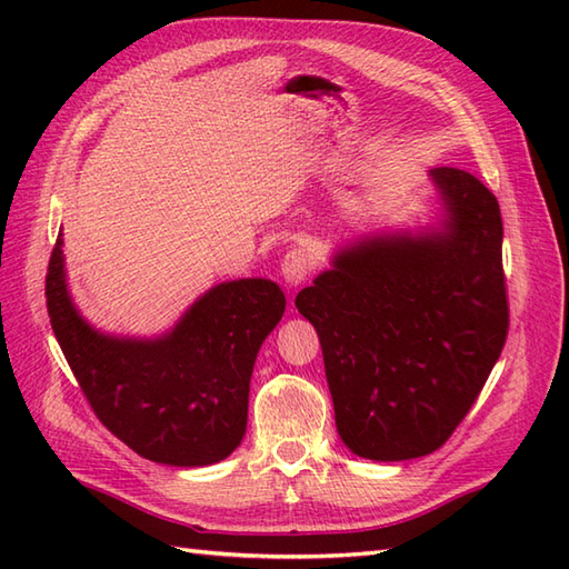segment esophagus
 <instances>
[{"instance_id": "esophagus-1", "label": "esophagus", "mask_w": 569, "mask_h": 569, "mask_svg": "<svg viewBox=\"0 0 569 569\" xmlns=\"http://www.w3.org/2000/svg\"><path fill=\"white\" fill-rule=\"evenodd\" d=\"M312 263H316V261H312V253L308 249H300V247L291 249L281 261L283 281L291 288H298L308 278Z\"/></svg>"}]
</instances>
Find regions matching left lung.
<instances>
[{
  "label": "left lung",
  "instance_id": "8db88e82",
  "mask_svg": "<svg viewBox=\"0 0 569 569\" xmlns=\"http://www.w3.org/2000/svg\"><path fill=\"white\" fill-rule=\"evenodd\" d=\"M428 176L440 204L430 222L347 239L296 296L320 337L337 432L373 462L445 445L509 330L497 198L459 168Z\"/></svg>",
  "mask_w": 569,
  "mask_h": 569
}]
</instances>
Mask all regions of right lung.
<instances>
[{"label":"right lung","instance_id":"1","mask_svg":"<svg viewBox=\"0 0 569 569\" xmlns=\"http://www.w3.org/2000/svg\"><path fill=\"white\" fill-rule=\"evenodd\" d=\"M56 340L104 428L137 455L171 467H208L247 432L249 383L286 296L269 278H234L204 291L166 332H104L68 288L63 232L46 276Z\"/></svg>","mask_w":569,"mask_h":569}]
</instances>
